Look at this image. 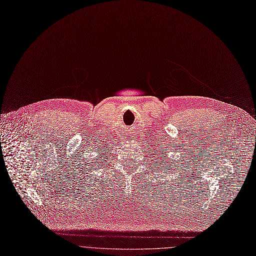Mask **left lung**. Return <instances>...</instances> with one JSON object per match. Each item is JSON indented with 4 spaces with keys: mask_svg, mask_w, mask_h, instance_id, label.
Listing matches in <instances>:
<instances>
[{
    "mask_svg": "<svg viewBox=\"0 0 256 256\" xmlns=\"http://www.w3.org/2000/svg\"><path fill=\"white\" fill-rule=\"evenodd\" d=\"M162 154H164V152H162ZM166 155L162 156V162H164V159H166Z\"/></svg>",
    "mask_w": 256,
    "mask_h": 256,
    "instance_id": "8db88e82",
    "label": "left lung"
}]
</instances>
